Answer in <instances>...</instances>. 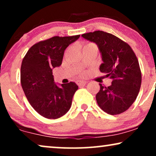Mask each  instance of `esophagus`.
<instances>
[{"mask_svg": "<svg viewBox=\"0 0 156 156\" xmlns=\"http://www.w3.org/2000/svg\"><path fill=\"white\" fill-rule=\"evenodd\" d=\"M87 83V82H86V81H77V82H76V84H77L79 87L84 86Z\"/></svg>", "mask_w": 156, "mask_h": 156, "instance_id": "1", "label": "esophagus"}]
</instances>
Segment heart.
Returning a JSON list of instances; mask_svg holds the SVG:
<instances>
[{
	"instance_id": "1",
	"label": "heart",
	"mask_w": 156,
	"mask_h": 156,
	"mask_svg": "<svg viewBox=\"0 0 156 156\" xmlns=\"http://www.w3.org/2000/svg\"><path fill=\"white\" fill-rule=\"evenodd\" d=\"M90 44H94L93 43H87L85 45H90ZM85 75V73L84 72H82V74H81V76H84Z\"/></svg>"
}]
</instances>
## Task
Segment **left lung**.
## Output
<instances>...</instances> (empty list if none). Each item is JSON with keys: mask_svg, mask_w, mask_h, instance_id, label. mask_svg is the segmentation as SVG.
I'll return each instance as SVG.
<instances>
[{"mask_svg": "<svg viewBox=\"0 0 156 156\" xmlns=\"http://www.w3.org/2000/svg\"><path fill=\"white\" fill-rule=\"evenodd\" d=\"M82 36L99 47L104 62L100 72L112 80L109 87L99 84L100 90L96 95L98 105L110 115L124 112L135 101L141 85L136 54L129 44L111 33L97 30Z\"/></svg>", "mask_w": 156, "mask_h": 156, "instance_id": "1", "label": "left lung"}]
</instances>
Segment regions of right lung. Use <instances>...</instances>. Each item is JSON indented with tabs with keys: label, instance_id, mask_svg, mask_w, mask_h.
Segmentation results:
<instances>
[{
	"label": "right lung",
	"instance_id": "add662e5",
	"mask_svg": "<svg viewBox=\"0 0 156 156\" xmlns=\"http://www.w3.org/2000/svg\"><path fill=\"white\" fill-rule=\"evenodd\" d=\"M80 37L55 36L42 40L33 44L23 59L21 86L30 105L44 118H60L71 107L78 86L70 82L57 87L52 69L62 65L65 49Z\"/></svg>",
	"mask_w": 156,
	"mask_h": 156
}]
</instances>
